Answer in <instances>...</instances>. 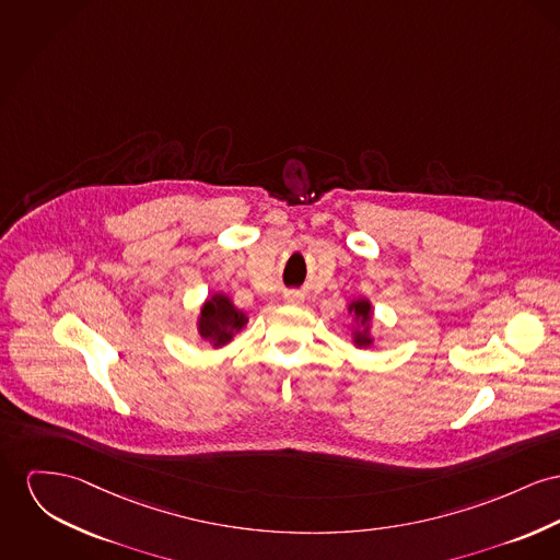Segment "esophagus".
Instances as JSON below:
<instances>
[{"instance_id":"34e87169","label":"esophagus","mask_w":560,"mask_h":560,"mask_svg":"<svg viewBox=\"0 0 560 560\" xmlns=\"http://www.w3.org/2000/svg\"><path fill=\"white\" fill-rule=\"evenodd\" d=\"M282 299H284V303H289V305H301V303H303V298H301V293H298V291H287V293L282 295Z\"/></svg>"}]
</instances>
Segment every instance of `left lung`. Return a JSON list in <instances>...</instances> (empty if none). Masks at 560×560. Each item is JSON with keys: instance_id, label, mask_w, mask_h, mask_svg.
<instances>
[{"instance_id": "left-lung-1", "label": "left lung", "mask_w": 560, "mask_h": 560, "mask_svg": "<svg viewBox=\"0 0 560 560\" xmlns=\"http://www.w3.org/2000/svg\"><path fill=\"white\" fill-rule=\"evenodd\" d=\"M346 312L350 314V339L352 346L359 350L372 348L373 337V303L372 299L354 298L346 305Z\"/></svg>"}]
</instances>
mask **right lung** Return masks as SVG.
<instances>
[{
    "mask_svg": "<svg viewBox=\"0 0 560 560\" xmlns=\"http://www.w3.org/2000/svg\"><path fill=\"white\" fill-rule=\"evenodd\" d=\"M246 325L248 314L237 310V305L224 293H212L201 303L197 314V336L206 339L212 348L231 343Z\"/></svg>",
    "mask_w": 560,
    "mask_h": 560,
    "instance_id": "add662e5",
    "label": "right lung"
}]
</instances>
